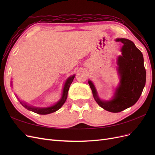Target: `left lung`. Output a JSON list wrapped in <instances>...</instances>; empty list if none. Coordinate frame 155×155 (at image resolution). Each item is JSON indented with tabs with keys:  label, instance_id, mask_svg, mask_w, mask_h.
Masks as SVG:
<instances>
[{
	"label": "left lung",
	"instance_id": "obj_1",
	"mask_svg": "<svg viewBox=\"0 0 155 155\" xmlns=\"http://www.w3.org/2000/svg\"><path fill=\"white\" fill-rule=\"evenodd\" d=\"M115 41L120 42L123 46L121 48V55L118 56L116 61L120 83L115 88L112 99H100L94 83L91 80L88 81L97 104L111 112H119L134 105L141 96L146 81L141 51L129 39L117 38Z\"/></svg>",
	"mask_w": 155,
	"mask_h": 155
}]
</instances>
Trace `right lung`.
<instances>
[{
    "instance_id": "obj_1",
    "label": "right lung",
    "mask_w": 155,
    "mask_h": 155,
    "mask_svg": "<svg viewBox=\"0 0 155 155\" xmlns=\"http://www.w3.org/2000/svg\"><path fill=\"white\" fill-rule=\"evenodd\" d=\"M75 76H76V75L74 74V75H72V76H70L69 78H67L66 81H65V83L64 84L61 97L60 98V100L57 103H55L54 105H51V106H50L48 107H34L32 105H28L26 103L20 100L19 98H18V96H17V95H15V96L17 97L18 101H19V102L21 103V104L28 110L35 112V113H37L39 114H43V115L52 113V112H54L55 111H57L58 110H59L60 108L63 105L65 101H66L67 96H68V92L69 90V87H70V85H71V83H72L74 79L75 78ZM12 85H13L12 81H11V86L12 87Z\"/></svg>"
}]
</instances>
